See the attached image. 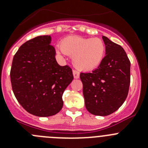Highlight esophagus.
<instances>
[{"instance_id": "esophagus-1", "label": "esophagus", "mask_w": 148, "mask_h": 148, "mask_svg": "<svg viewBox=\"0 0 148 148\" xmlns=\"http://www.w3.org/2000/svg\"><path fill=\"white\" fill-rule=\"evenodd\" d=\"M73 76H74V78H79V72L77 71V70H73Z\"/></svg>"}]
</instances>
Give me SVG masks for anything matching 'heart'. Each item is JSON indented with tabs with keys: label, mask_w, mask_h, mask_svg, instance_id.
Segmentation results:
<instances>
[{
	"label": "heart",
	"mask_w": 148,
	"mask_h": 148,
	"mask_svg": "<svg viewBox=\"0 0 148 148\" xmlns=\"http://www.w3.org/2000/svg\"><path fill=\"white\" fill-rule=\"evenodd\" d=\"M60 54L73 56V64L78 70L90 71L95 69L104 60L106 46L101 39L69 36L63 39L61 47L58 49Z\"/></svg>",
	"instance_id": "heart-1"
}]
</instances>
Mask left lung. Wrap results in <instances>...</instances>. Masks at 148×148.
Here are the masks:
<instances>
[{
    "mask_svg": "<svg viewBox=\"0 0 148 148\" xmlns=\"http://www.w3.org/2000/svg\"><path fill=\"white\" fill-rule=\"evenodd\" d=\"M106 56L91 73H81L85 107L91 114L105 116L125 102L130 83V62L121 46L103 36Z\"/></svg>",
    "mask_w": 148,
    "mask_h": 148,
    "instance_id": "left-lung-1",
    "label": "left lung"
}]
</instances>
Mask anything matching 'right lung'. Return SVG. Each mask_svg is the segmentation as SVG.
<instances>
[{"mask_svg":"<svg viewBox=\"0 0 148 148\" xmlns=\"http://www.w3.org/2000/svg\"><path fill=\"white\" fill-rule=\"evenodd\" d=\"M50 35L38 36L20 47L12 60L10 78L15 98L28 113L40 117L58 113L62 95L72 82L69 66H60Z\"/></svg>","mask_w":148,"mask_h":148,"instance_id":"right-lung-1","label":"right lung"}]
</instances>
